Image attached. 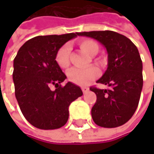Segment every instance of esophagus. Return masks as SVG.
Masks as SVG:
<instances>
[{
    "instance_id": "34e87169",
    "label": "esophagus",
    "mask_w": 154,
    "mask_h": 154,
    "mask_svg": "<svg viewBox=\"0 0 154 154\" xmlns=\"http://www.w3.org/2000/svg\"><path fill=\"white\" fill-rule=\"evenodd\" d=\"M81 89H82V91H83V93H84V94H86V93L89 91V88H88V87H86V86H83Z\"/></svg>"
}]
</instances>
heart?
Returning a JSON list of instances; mask_svg holds the SVG:
<instances>
[{
    "label": "heart",
    "mask_w": 154,
    "mask_h": 154,
    "mask_svg": "<svg viewBox=\"0 0 154 154\" xmlns=\"http://www.w3.org/2000/svg\"><path fill=\"white\" fill-rule=\"evenodd\" d=\"M80 48L87 54L93 56L95 55L99 51V45L94 40H83L79 43ZM71 47L69 44H66L60 47L55 54V61L61 69H67L69 66ZM99 76V69L95 67H90L87 69H72L69 71V79L79 85H88L91 81Z\"/></svg>",
    "instance_id": "b5f03b06"
}]
</instances>
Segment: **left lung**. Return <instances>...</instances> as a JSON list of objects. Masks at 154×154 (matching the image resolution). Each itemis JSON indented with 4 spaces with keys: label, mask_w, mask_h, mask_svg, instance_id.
<instances>
[{
    "label": "left lung",
    "mask_w": 154,
    "mask_h": 154,
    "mask_svg": "<svg viewBox=\"0 0 154 154\" xmlns=\"http://www.w3.org/2000/svg\"><path fill=\"white\" fill-rule=\"evenodd\" d=\"M106 48L108 68L97 83L109 89L90 87L96 94L91 113L94 123L103 128H117L128 122L138 106L143 88V63L137 46L130 39L113 31L81 32Z\"/></svg>",
    "instance_id": "obj_1"
}]
</instances>
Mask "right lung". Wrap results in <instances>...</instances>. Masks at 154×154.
Segmentation results:
<instances>
[{
    "mask_svg": "<svg viewBox=\"0 0 154 154\" xmlns=\"http://www.w3.org/2000/svg\"><path fill=\"white\" fill-rule=\"evenodd\" d=\"M78 33L39 35L26 41L13 62L16 99L26 119L40 129H56L69 119L70 103L83 95L77 85L68 82L55 61L57 51ZM55 85L54 91L50 86Z\"/></svg>",
    "mask_w": 154,
    "mask_h": 154,
    "instance_id": "right-lung-1",
    "label": "right lung"
}]
</instances>
